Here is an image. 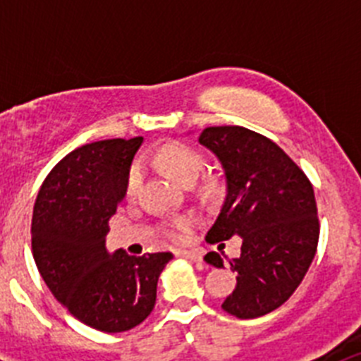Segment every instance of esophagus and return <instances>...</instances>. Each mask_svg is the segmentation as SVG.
<instances>
[{
	"mask_svg": "<svg viewBox=\"0 0 361 361\" xmlns=\"http://www.w3.org/2000/svg\"><path fill=\"white\" fill-rule=\"evenodd\" d=\"M178 257H184V258H190L193 262H202V255L199 251H177Z\"/></svg>",
	"mask_w": 361,
	"mask_h": 361,
	"instance_id": "obj_1",
	"label": "esophagus"
}]
</instances>
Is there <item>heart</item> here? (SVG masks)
<instances>
[{
  "label": "heart",
  "instance_id": "heart-1",
  "mask_svg": "<svg viewBox=\"0 0 361 361\" xmlns=\"http://www.w3.org/2000/svg\"><path fill=\"white\" fill-rule=\"evenodd\" d=\"M157 162L164 168L166 171H170L178 183H183L184 186H191L195 183L197 178L200 177L204 170V155L197 148L190 145H184V142H170V145L162 146L157 152ZM142 183V171L141 166L133 164L128 170V175H126V183H124V191H126V197H135L139 188H141ZM219 190V184L213 180V178H208L204 183L202 191L206 195H212ZM191 226H193V219L191 216H178V219L170 220L168 224L164 226L166 237L171 238L175 242H183L186 240L188 233H190Z\"/></svg>",
  "mask_w": 361,
  "mask_h": 361
}]
</instances>
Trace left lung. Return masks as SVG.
I'll use <instances>...</instances> for the list:
<instances>
[{"instance_id":"1","label":"left lung","mask_w":361,"mask_h":361,"mask_svg":"<svg viewBox=\"0 0 361 361\" xmlns=\"http://www.w3.org/2000/svg\"><path fill=\"white\" fill-rule=\"evenodd\" d=\"M199 142L222 162L228 184L224 206L206 240L219 244L240 237L242 242L240 257L229 260L237 288L222 309L237 318L264 317L288 302L317 253L314 190L288 153L253 130L209 126ZM206 260L222 267L215 251Z\"/></svg>"}]
</instances>
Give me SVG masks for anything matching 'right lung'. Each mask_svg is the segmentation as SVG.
Listing matches in <instances>:
<instances>
[{"mask_svg":"<svg viewBox=\"0 0 361 361\" xmlns=\"http://www.w3.org/2000/svg\"><path fill=\"white\" fill-rule=\"evenodd\" d=\"M142 137L106 139L75 148L52 168L32 215V253L57 302L103 333L145 322L157 298L159 275L171 253L130 257L106 251L108 220Z\"/></svg>","mask_w":361,"mask_h":361,"instance_id":"add662e5","label":"right lung"}]
</instances>
